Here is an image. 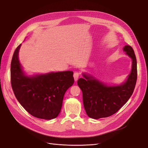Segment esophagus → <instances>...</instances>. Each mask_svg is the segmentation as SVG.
<instances>
[{
  "mask_svg": "<svg viewBox=\"0 0 148 148\" xmlns=\"http://www.w3.org/2000/svg\"><path fill=\"white\" fill-rule=\"evenodd\" d=\"M79 76V72H75L73 74V77L75 79V81H77Z\"/></svg>",
  "mask_w": 148,
  "mask_h": 148,
  "instance_id": "esophagus-1",
  "label": "esophagus"
}]
</instances>
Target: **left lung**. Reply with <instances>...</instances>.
Segmentation results:
<instances>
[{
  "instance_id": "left-lung-1",
  "label": "left lung",
  "mask_w": 148,
  "mask_h": 148,
  "mask_svg": "<svg viewBox=\"0 0 148 148\" xmlns=\"http://www.w3.org/2000/svg\"><path fill=\"white\" fill-rule=\"evenodd\" d=\"M123 51L132 59L131 73L123 84L107 86L90 75L86 74L83 75L84 78L78 80L88 117L95 119L109 117L120 110L132 95L137 79L136 59L131 46H125Z\"/></svg>"
}]
</instances>
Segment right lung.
I'll return each instance as SVG.
<instances>
[{"mask_svg": "<svg viewBox=\"0 0 148 148\" xmlns=\"http://www.w3.org/2000/svg\"><path fill=\"white\" fill-rule=\"evenodd\" d=\"M21 44L13 53L10 66L13 91L20 104L31 115L51 120L59 114L66 91L74 83L73 72L60 71L27 77L18 60Z\"/></svg>", "mask_w": 148, "mask_h": 148, "instance_id": "obj_1", "label": "right lung"}]
</instances>
